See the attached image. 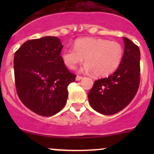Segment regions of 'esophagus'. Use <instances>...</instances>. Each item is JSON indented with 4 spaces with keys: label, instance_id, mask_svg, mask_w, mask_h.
<instances>
[{
    "label": "esophagus",
    "instance_id": "esophagus-1",
    "mask_svg": "<svg viewBox=\"0 0 154 154\" xmlns=\"http://www.w3.org/2000/svg\"><path fill=\"white\" fill-rule=\"evenodd\" d=\"M82 79H83V77H82V76L77 75V77H76V80H77V81H79V80H82Z\"/></svg>",
    "mask_w": 154,
    "mask_h": 154
}]
</instances>
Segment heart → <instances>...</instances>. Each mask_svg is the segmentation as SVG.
<instances>
[{
  "instance_id": "heart-1",
  "label": "heart",
  "mask_w": 154,
  "mask_h": 154,
  "mask_svg": "<svg viewBox=\"0 0 154 154\" xmlns=\"http://www.w3.org/2000/svg\"><path fill=\"white\" fill-rule=\"evenodd\" d=\"M123 55V46L118 42L84 38L75 42L74 48L65 50L62 60L69 69L74 70L85 59V71H92L95 76L104 77L119 68Z\"/></svg>"
}]
</instances>
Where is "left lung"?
Here are the masks:
<instances>
[{
	"mask_svg": "<svg viewBox=\"0 0 154 154\" xmlns=\"http://www.w3.org/2000/svg\"><path fill=\"white\" fill-rule=\"evenodd\" d=\"M125 51L118 69L94 81L88 92V102L95 111L109 116L125 109L137 93L140 83V50L124 37Z\"/></svg>",
	"mask_w": 154,
	"mask_h": 154,
	"instance_id": "obj_1",
	"label": "left lung"
}]
</instances>
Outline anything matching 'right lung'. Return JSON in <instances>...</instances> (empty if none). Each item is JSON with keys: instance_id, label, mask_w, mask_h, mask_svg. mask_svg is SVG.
<instances>
[{"instance_id": "add662e5", "label": "right lung", "mask_w": 154, "mask_h": 154, "mask_svg": "<svg viewBox=\"0 0 154 154\" xmlns=\"http://www.w3.org/2000/svg\"><path fill=\"white\" fill-rule=\"evenodd\" d=\"M63 48L57 37L45 36L25 42L14 55L18 97L40 116H52L65 106L68 85L77 77L63 63Z\"/></svg>"}]
</instances>
